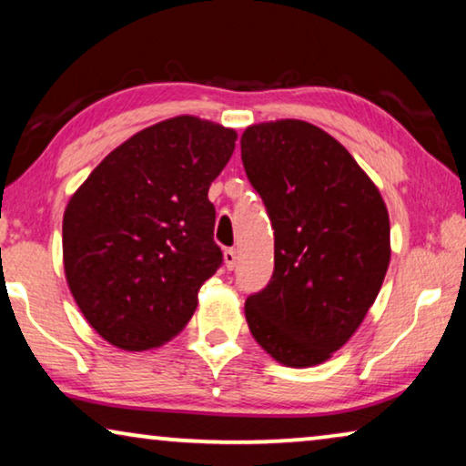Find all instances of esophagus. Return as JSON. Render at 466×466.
<instances>
[{"mask_svg": "<svg viewBox=\"0 0 466 466\" xmlns=\"http://www.w3.org/2000/svg\"><path fill=\"white\" fill-rule=\"evenodd\" d=\"M235 263H238V252H235L233 248H227V250H225V267L228 271H231Z\"/></svg>", "mask_w": 466, "mask_h": 466, "instance_id": "1", "label": "esophagus"}]
</instances>
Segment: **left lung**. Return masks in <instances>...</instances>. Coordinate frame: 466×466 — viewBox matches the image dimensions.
<instances>
[{"label":"left lung","instance_id":"obj_1","mask_svg":"<svg viewBox=\"0 0 466 466\" xmlns=\"http://www.w3.org/2000/svg\"><path fill=\"white\" fill-rule=\"evenodd\" d=\"M241 161L276 231V267L246 299L248 327L282 365H320L356 333L384 282L386 203L354 157L305 120L248 127Z\"/></svg>","mask_w":466,"mask_h":466}]
</instances>
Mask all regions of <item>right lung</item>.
<instances>
[{
    "instance_id": "right-lung-1",
    "label": "right lung",
    "mask_w": 466,
    "mask_h": 466,
    "mask_svg": "<svg viewBox=\"0 0 466 466\" xmlns=\"http://www.w3.org/2000/svg\"><path fill=\"white\" fill-rule=\"evenodd\" d=\"M238 133L176 116L114 148L63 214V267L88 324L127 352L187 327L197 292L222 265L212 184Z\"/></svg>"
}]
</instances>
